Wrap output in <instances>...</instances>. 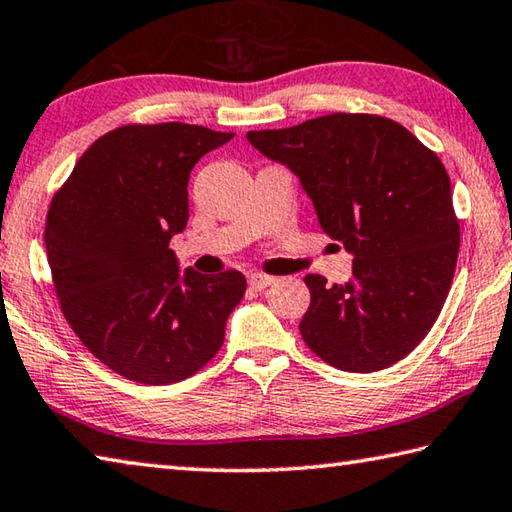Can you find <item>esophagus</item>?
Masks as SVG:
<instances>
[{
    "mask_svg": "<svg viewBox=\"0 0 512 512\" xmlns=\"http://www.w3.org/2000/svg\"><path fill=\"white\" fill-rule=\"evenodd\" d=\"M273 282H275L273 277L262 275V273H250V275H248V286L253 288V291H264V288L271 286Z\"/></svg>",
    "mask_w": 512,
    "mask_h": 512,
    "instance_id": "esophagus-1",
    "label": "esophagus"
}]
</instances>
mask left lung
<instances>
[{"label": "left lung", "mask_w": 512, "mask_h": 512, "mask_svg": "<svg viewBox=\"0 0 512 512\" xmlns=\"http://www.w3.org/2000/svg\"><path fill=\"white\" fill-rule=\"evenodd\" d=\"M248 141L300 179L322 230L353 255L347 284L304 277L306 345L353 374L403 360L439 318L459 257V219L439 156L374 114H329L248 132Z\"/></svg>", "instance_id": "left-lung-1"}]
</instances>
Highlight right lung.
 I'll use <instances>...</instances> for the list:
<instances>
[{
	"instance_id": "obj_1",
	"label": "right lung",
	"mask_w": 512,
	"mask_h": 512,
	"mask_svg": "<svg viewBox=\"0 0 512 512\" xmlns=\"http://www.w3.org/2000/svg\"><path fill=\"white\" fill-rule=\"evenodd\" d=\"M235 134L125 125L80 156L55 192L44 244L71 329L111 371L170 385L208 365L246 291L239 271L181 273L170 239L188 224V181Z\"/></svg>"
}]
</instances>
